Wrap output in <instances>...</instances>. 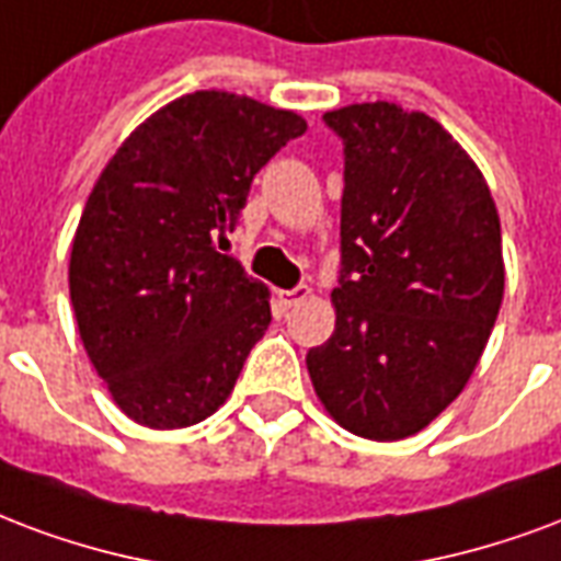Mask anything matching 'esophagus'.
<instances>
[{
	"mask_svg": "<svg viewBox=\"0 0 561 561\" xmlns=\"http://www.w3.org/2000/svg\"><path fill=\"white\" fill-rule=\"evenodd\" d=\"M309 294H312V291H309L306 285H297V288H291V291H279V300H282V306H285V309H294V306L306 300Z\"/></svg>",
	"mask_w": 561,
	"mask_h": 561,
	"instance_id": "obj_1",
	"label": "esophagus"
}]
</instances>
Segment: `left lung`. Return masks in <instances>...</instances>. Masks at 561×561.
<instances>
[{
    "label": "left lung",
    "mask_w": 561,
    "mask_h": 561,
    "mask_svg": "<svg viewBox=\"0 0 561 561\" xmlns=\"http://www.w3.org/2000/svg\"><path fill=\"white\" fill-rule=\"evenodd\" d=\"M344 142L333 335L306 354L327 413L356 437L404 439L460 396L500 314V214L479 165L425 112L354 103Z\"/></svg>",
    "instance_id": "1"
}]
</instances>
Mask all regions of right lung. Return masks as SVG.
Instances as JSON below:
<instances>
[{
    "label": "right lung",
    "mask_w": 561,
    "mask_h": 561,
    "mask_svg": "<svg viewBox=\"0 0 561 561\" xmlns=\"http://www.w3.org/2000/svg\"><path fill=\"white\" fill-rule=\"evenodd\" d=\"M302 133L291 110L196 91L139 124L98 178L70 249V302L133 422L186 428L231 396L270 327V294L217 243L261 165Z\"/></svg>",
    "instance_id": "add662e5"
}]
</instances>
